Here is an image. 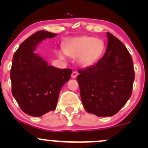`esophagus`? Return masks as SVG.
Here are the masks:
<instances>
[{"label": "esophagus", "instance_id": "34e87169", "mask_svg": "<svg viewBox=\"0 0 148 148\" xmlns=\"http://www.w3.org/2000/svg\"><path fill=\"white\" fill-rule=\"evenodd\" d=\"M77 75H78V73H77V71H72V73H71V78L73 79H75L76 77H77Z\"/></svg>", "mask_w": 148, "mask_h": 148}]
</instances>
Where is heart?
<instances>
[{
  "mask_svg": "<svg viewBox=\"0 0 148 148\" xmlns=\"http://www.w3.org/2000/svg\"><path fill=\"white\" fill-rule=\"evenodd\" d=\"M64 50L68 56L78 57V62L82 66H89L95 64L104 51V44L102 40L91 36L73 38L64 45ZM60 59H64L66 54L62 51H57Z\"/></svg>",
  "mask_w": 148,
  "mask_h": 148,
  "instance_id": "heart-1",
  "label": "heart"
}]
</instances>
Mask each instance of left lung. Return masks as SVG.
Instances as JSON below:
<instances>
[{"label":"left lung","mask_w":148,"mask_h":148,"mask_svg":"<svg viewBox=\"0 0 148 148\" xmlns=\"http://www.w3.org/2000/svg\"><path fill=\"white\" fill-rule=\"evenodd\" d=\"M107 47L95 65L79 69L77 80L82 102L86 112L98 117L118 112L131 97L135 70L127 48L107 32Z\"/></svg>","instance_id":"left-lung-1"}]
</instances>
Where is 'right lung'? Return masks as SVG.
Returning a JSON list of instances; mask_svg holds the SVG:
<instances>
[{
  "label": "right lung",
  "instance_id": "1",
  "mask_svg": "<svg viewBox=\"0 0 148 148\" xmlns=\"http://www.w3.org/2000/svg\"><path fill=\"white\" fill-rule=\"evenodd\" d=\"M56 34L39 31L25 40L15 52L10 69L12 95L22 111L41 117L56 109L59 92L69 80L71 69L56 68L34 51L39 42Z\"/></svg>",
  "mask_w": 148,
  "mask_h": 148
}]
</instances>
